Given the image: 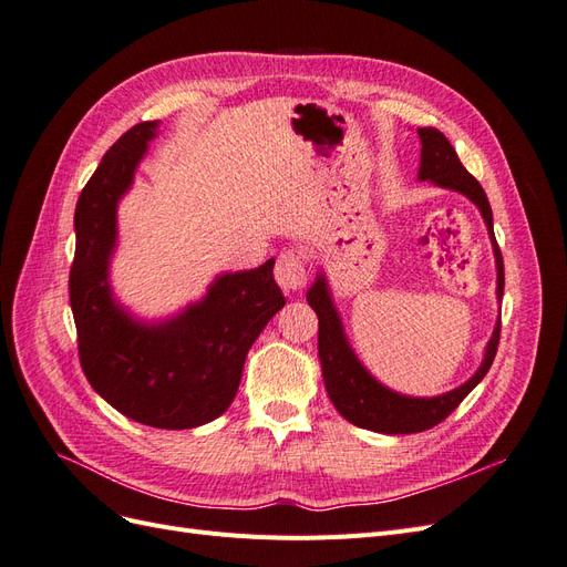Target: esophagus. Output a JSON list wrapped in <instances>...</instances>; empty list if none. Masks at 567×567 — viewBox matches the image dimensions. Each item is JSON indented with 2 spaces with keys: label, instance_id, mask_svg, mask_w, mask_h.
I'll return each mask as SVG.
<instances>
[{
  "label": "esophagus",
  "instance_id": "esophagus-1",
  "mask_svg": "<svg viewBox=\"0 0 567 567\" xmlns=\"http://www.w3.org/2000/svg\"><path fill=\"white\" fill-rule=\"evenodd\" d=\"M274 279L286 290V293H296L305 286V260L296 250H284L277 257V267H274Z\"/></svg>",
  "mask_w": 567,
  "mask_h": 567
}]
</instances>
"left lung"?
Segmentation results:
<instances>
[{"mask_svg": "<svg viewBox=\"0 0 567 567\" xmlns=\"http://www.w3.org/2000/svg\"><path fill=\"white\" fill-rule=\"evenodd\" d=\"M419 136H421L419 179L433 182L442 188H450V192L463 194L477 205L480 215H483L492 238L494 257H496V298L502 300L504 260L494 238L492 208L483 186H480V182L461 165L454 146L440 130L419 127ZM307 302H310V307L319 317V362H321L326 392H329V398L333 406L340 411V416H346L350 423L367 427V431H373V433L409 435V433L427 431V427L442 423L463 402V398H466V394L485 379V373L494 362L496 348H499L502 321H496L494 333L487 342L483 364H480V369L473 373V379H468L466 383L450 392L437 394V398H409V394L392 392L390 388L381 385L362 367V362H359L346 338V331H342L340 315L336 310L329 284H326V277L321 271L317 281L310 286V290H307Z\"/></svg>", "mask_w": 567, "mask_h": 567, "instance_id": "obj_1", "label": "left lung"}]
</instances>
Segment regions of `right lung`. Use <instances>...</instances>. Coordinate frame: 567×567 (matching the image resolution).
<instances>
[{
    "instance_id": "obj_1",
    "label": "right lung",
    "mask_w": 567,
    "mask_h": 567,
    "mask_svg": "<svg viewBox=\"0 0 567 567\" xmlns=\"http://www.w3.org/2000/svg\"><path fill=\"white\" fill-rule=\"evenodd\" d=\"M158 123L127 130L101 158L75 208L71 307L80 364L120 414L165 431H186L225 414L246 354L286 305L274 260L217 277L203 300L173 319L140 321L113 298L109 281L117 241V203L132 186Z\"/></svg>"
}]
</instances>
